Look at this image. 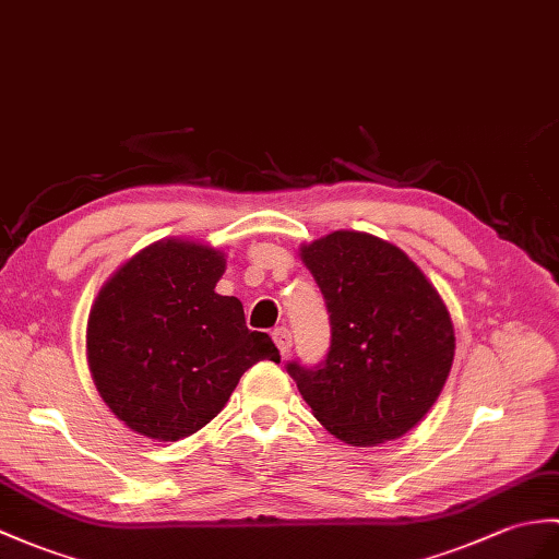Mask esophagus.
Returning a JSON list of instances; mask_svg holds the SVG:
<instances>
[{"mask_svg":"<svg viewBox=\"0 0 559 559\" xmlns=\"http://www.w3.org/2000/svg\"><path fill=\"white\" fill-rule=\"evenodd\" d=\"M271 335H274V343H276V347L281 349L283 355L293 347V335H290L288 326H278V329H274V333H271Z\"/></svg>","mask_w":559,"mask_h":559,"instance_id":"esophagus-1","label":"esophagus"}]
</instances>
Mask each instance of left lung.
<instances>
[{"label":"left lung","instance_id":"left-lung-1","mask_svg":"<svg viewBox=\"0 0 559 559\" xmlns=\"http://www.w3.org/2000/svg\"><path fill=\"white\" fill-rule=\"evenodd\" d=\"M300 257L326 300L331 347L317 367L285 369L345 443L405 436L433 407L455 357L445 302L405 252L369 233H329Z\"/></svg>","mask_w":559,"mask_h":559}]
</instances>
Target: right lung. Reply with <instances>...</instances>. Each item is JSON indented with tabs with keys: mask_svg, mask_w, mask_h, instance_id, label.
I'll return each instance as SVG.
<instances>
[{
	"mask_svg": "<svg viewBox=\"0 0 559 559\" xmlns=\"http://www.w3.org/2000/svg\"><path fill=\"white\" fill-rule=\"evenodd\" d=\"M224 271V252L171 238L140 250L102 285L87 319L90 373L140 436H192L252 365L281 361L266 333L245 326L238 297L214 290Z\"/></svg>",
	"mask_w": 559,
	"mask_h": 559,
	"instance_id": "obj_1",
	"label": "right lung"
}]
</instances>
